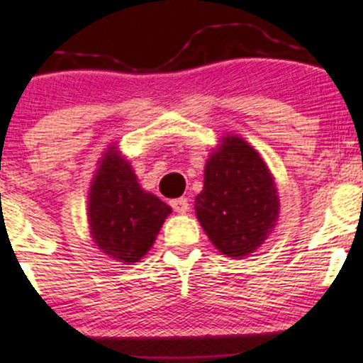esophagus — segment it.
Returning <instances> with one entry per match:
<instances>
[{
    "instance_id": "esophagus-1",
    "label": "esophagus",
    "mask_w": 363,
    "mask_h": 363,
    "mask_svg": "<svg viewBox=\"0 0 363 363\" xmlns=\"http://www.w3.org/2000/svg\"><path fill=\"white\" fill-rule=\"evenodd\" d=\"M170 206L174 208V211H176V213H181V215H184L189 211V201H187V198L172 199V201H170Z\"/></svg>"
}]
</instances>
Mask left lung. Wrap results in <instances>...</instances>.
<instances>
[{
    "label": "left lung",
    "mask_w": 363,
    "mask_h": 363,
    "mask_svg": "<svg viewBox=\"0 0 363 363\" xmlns=\"http://www.w3.org/2000/svg\"><path fill=\"white\" fill-rule=\"evenodd\" d=\"M194 210L208 239L225 256L244 259L256 252L280 216L277 182L257 150L237 135L220 138L208 155Z\"/></svg>",
    "instance_id": "1"
}]
</instances>
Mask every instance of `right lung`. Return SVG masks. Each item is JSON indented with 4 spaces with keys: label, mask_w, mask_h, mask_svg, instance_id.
I'll return each instance as SVG.
<instances>
[{
    "label": "right lung",
    "mask_w": 363,
    "mask_h": 363,
    "mask_svg": "<svg viewBox=\"0 0 363 363\" xmlns=\"http://www.w3.org/2000/svg\"><path fill=\"white\" fill-rule=\"evenodd\" d=\"M89 191V227L95 245L123 264L152 249L170 206L138 184L131 164L111 145L99 160Z\"/></svg>",
    "instance_id": "right-lung-1"
}]
</instances>
